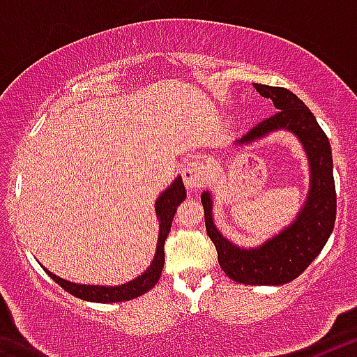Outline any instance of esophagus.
<instances>
[{
  "label": "esophagus",
  "instance_id": "34e87169",
  "mask_svg": "<svg viewBox=\"0 0 357 357\" xmlns=\"http://www.w3.org/2000/svg\"><path fill=\"white\" fill-rule=\"evenodd\" d=\"M182 178L189 189H198L207 181V168L204 160L189 159L182 166Z\"/></svg>",
  "mask_w": 357,
  "mask_h": 357
}]
</instances>
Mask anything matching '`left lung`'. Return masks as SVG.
<instances>
[{
    "label": "left lung",
    "instance_id": "8db88e82",
    "mask_svg": "<svg viewBox=\"0 0 357 357\" xmlns=\"http://www.w3.org/2000/svg\"><path fill=\"white\" fill-rule=\"evenodd\" d=\"M255 91L270 98L277 112L257 123L236 144L252 143L270 132L288 130L298 137L309 162V193L295 222L255 248H241L223 238L213 220V198L202 193L206 230L218 252L223 272L239 284L279 286L301 275L326 247L336 222V189L333 153L326 132L301 98L284 87L254 84Z\"/></svg>",
    "mask_w": 357,
    "mask_h": 357
}]
</instances>
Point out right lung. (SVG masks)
<instances>
[{"label": "right lung", "instance_id": "add662e5", "mask_svg": "<svg viewBox=\"0 0 357 357\" xmlns=\"http://www.w3.org/2000/svg\"><path fill=\"white\" fill-rule=\"evenodd\" d=\"M185 198V188L182 184L181 176H176L173 184L169 185L166 191L160 193V197L155 202V213L157 220H159V241H157V250L153 255V261H151L150 266L146 268V272L141 273L139 277H135L134 280L127 282V284L121 286H94V284H75V282H69V280L61 279V277L53 275L52 272H46L48 275L55 280L56 284L62 286L68 293L78 296L82 301L89 302H125L132 301V298H137V296L144 295L146 291H150L153 286L159 282L160 273H162L164 268V241L168 238L169 229H172L173 216L176 213V207L181 206Z\"/></svg>", "mask_w": 357, "mask_h": 357}]
</instances>
